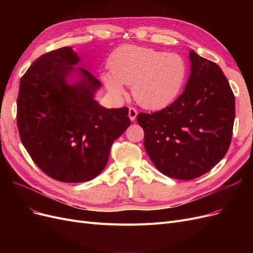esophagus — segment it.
<instances>
[{"label":"esophagus","instance_id":"obj_1","mask_svg":"<svg viewBox=\"0 0 253 253\" xmlns=\"http://www.w3.org/2000/svg\"><path fill=\"white\" fill-rule=\"evenodd\" d=\"M137 115H138V112H137L136 109H134V108L128 109V117H129V119H131V121H135Z\"/></svg>","mask_w":253,"mask_h":253}]
</instances>
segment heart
I'll list each match as a JSON object with an SVG mask.
<instances>
[{
	"label": "heart",
	"instance_id": "b5f03b06",
	"mask_svg": "<svg viewBox=\"0 0 253 253\" xmlns=\"http://www.w3.org/2000/svg\"><path fill=\"white\" fill-rule=\"evenodd\" d=\"M111 72L102 74L104 86L116 98L126 95L123 84L132 86L136 102L148 110L170 105L185 85L188 66L178 53L138 45H122L110 59Z\"/></svg>",
	"mask_w": 253,
	"mask_h": 253
}]
</instances>
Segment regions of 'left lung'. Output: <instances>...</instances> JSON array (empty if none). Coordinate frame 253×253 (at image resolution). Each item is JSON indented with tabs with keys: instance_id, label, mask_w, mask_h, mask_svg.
Segmentation results:
<instances>
[{
	"instance_id": "8db88e82",
	"label": "left lung",
	"mask_w": 253,
	"mask_h": 253,
	"mask_svg": "<svg viewBox=\"0 0 253 253\" xmlns=\"http://www.w3.org/2000/svg\"><path fill=\"white\" fill-rule=\"evenodd\" d=\"M183 93L166 109L140 113L143 144L157 170L176 179L209 172L225 156L235 118L232 89L220 67L190 50Z\"/></svg>"
}]
</instances>
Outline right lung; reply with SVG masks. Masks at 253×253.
Masks as SVG:
<instances>
[{
  "instance_id": "obj_1",
  "label": "right lung",
  "mask_w": 253,
  "mask_h": 253,
  "mask_svg": "<svg viewBox=\"0 0 253 253\" xmlns=\"http://www.w3.org/2000/svg\"><path fill=\"white\" fill-rule=\"evenodd\" d=\"M79 62L72 47L44 53L22 77L17 101L23 145L45 174L63 182L100 174L114 140L131 125L127 108L105 109L95 100L101 83L75 67Z\"/></svg>"
}]
</instances>
